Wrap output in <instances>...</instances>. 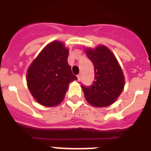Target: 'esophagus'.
<instances>
[{"instance_id":"obj_1","label":"esophagus","mask_w":151,"mask_h":151,"mask_svg":"<svg viewBox=\"0 0 151 151\" xmlns=\"http://www.w3.org/2000/svg\"><path fill=\"white\" fill-rule=\"evenodd\" d=\"M77 77H78V81H81V73H79V74L77 76Z\"/></svg>"}]
</instances>
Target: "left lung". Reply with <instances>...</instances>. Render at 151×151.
<instances>
[{
	"mask_svg": "<svg viewBox=\"0 0 151 151\" xmlns=\"http://www.w3.org/2000/svg\"><path fill=\"white\" fill-rule=\"evenodd\" d=\"M95 68V80L90 86L81 88L87 101L95 107H105L116 101L124 88V77L113 53L99 46L85 50Z\"/></svg>",
	"mask_w": 151,
	"mask_h": 151,
	"instance_id": "8db88e82",
	"label": "left lung"
}]
</instances>
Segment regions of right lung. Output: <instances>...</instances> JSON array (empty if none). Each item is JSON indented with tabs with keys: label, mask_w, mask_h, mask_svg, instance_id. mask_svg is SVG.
Wrapping results in <instances>:
<instances>
[{
	"label": "right lung",
	"mask_w": 151,
	"mask_h": 151,
	"mask_svg": "<svg viewBox=\"0 0 151 151\" xmlns=\"http://www.w3.org/2000/svg\"><path fill=\"white\" fill-rule=\"evenodd\" d=\"M68 49L62 42L49 44L33 61L27 73V84L34 99L47 107L63 101L68 85L78 80L68 64Z\"/></svg>",
	"instance_id": "add662e5"
}]
</instances>
